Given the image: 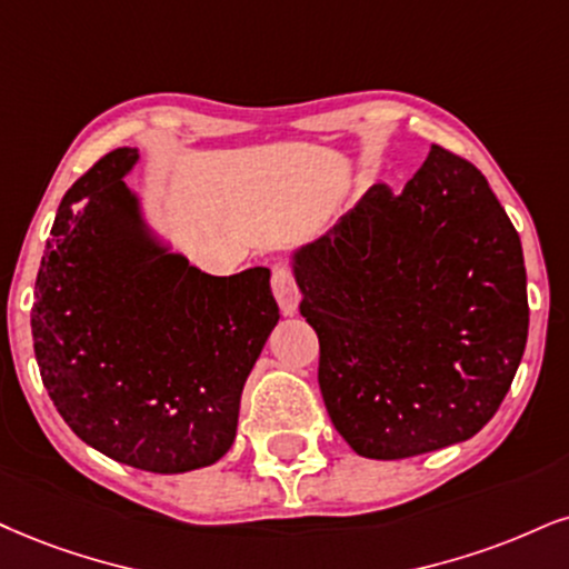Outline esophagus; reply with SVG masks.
<instances>
[{
	"mask_svg": "<svg viewBox=\"0 0 569 569\" xmlns=\"http://www.w3.org/2000/svg\"><path fill=\"white\" fill-rule=\"evenodd\" d=\"M271 290L273 298H277L279 308H282L284 317H292L298 311V284L292 271L287 266H277L271 273Z\"/></svg>",
	"mask_w": 569,
	"mask_h": 569,
	"instance_id": "1",
	"label": "esophagus"
}]
</instances>
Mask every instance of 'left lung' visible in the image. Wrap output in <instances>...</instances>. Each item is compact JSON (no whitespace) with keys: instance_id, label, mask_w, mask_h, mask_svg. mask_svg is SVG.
Masks as SVG:
<instances>
[{"instance_id":"8db88e82","label":"left lung","mask_w":569,"mask_h":569,"mask_svg":"<svg viewBox=\"0 0 569 569\" xmlns=\"http://www.w3.org/2000/svg\"><path fill=\"white\" fill-rule=\"evenodd\" d=\"M329 419L359 456L409 459L490 422L528 342L517 229L469 160L432 144L403 192L375 184L292 250Z\"/></svg>"}]
</instances>
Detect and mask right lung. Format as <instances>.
<instances>
[{
	"instance_id": "add662e5",
	"label": "right lung",
	"mask_w": 569,
	"mask_h": 569,
	"mask_svg": "<svg viewBox=\"0 0 569 569\" xmlns=\"http://www.w3.org/2000/svg\"><path fill=\"white\" fill-rule=\"evenodd\" d=\"M108 152L68 189L41 258L33 353L83 443L158 475L216 465L234 443L248 375L279 321L263 266L210 277L147 227Z\"/></svg>"
}]
</instances>
